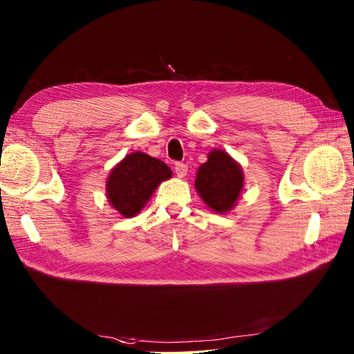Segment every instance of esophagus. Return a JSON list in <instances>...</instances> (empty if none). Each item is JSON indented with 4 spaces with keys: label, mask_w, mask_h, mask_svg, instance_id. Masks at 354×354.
I'll list each match as a JSON object with an SVG mask.
<instances>
[{
    "label": "esophagus",
    "mask_w": 354,
    "mask_h": 354,
    "mask_svg": "<svg viewBox=\"0 0 354 354\" xmlns=\"http://www.w3.org/2000/svg\"><path fill=\"white\" fill-rule=\"evenodd\" d=\"M187 169H189V165L184 164V162H176L175 164V173L179 178H184L187 175Z\"/></svg>",
    "instance_id": "obj_1"
}]
</instances>
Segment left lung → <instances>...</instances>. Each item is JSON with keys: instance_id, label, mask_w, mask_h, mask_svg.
Returning a JSON list of instances; mask_svg holds the SVG:
<instances>
[{"instance_id": "1", "label": "left lung", "mask_w": 354, "mask_h": 354, "mask_svg": "<svg viewBox=\"0 0 354 354\" xmlns=\"http://www.w3.org/2000/svg\"><path fill=\"white\" fill-rule=\"evenodd\" d=\"M194 187L209 208L217 213H227L234 207L242 192L243 173L228 153L213 150L208 161L199 167Z\"/></svg>"}]
</instances>
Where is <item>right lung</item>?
<instances>
[{"label":"right lung","mask_w":354,"mask_h":354,"mask_svg":"<svg viewBox=\"0 0 354 354\" xmlns=\"http://www.w3.org/2000/svg\"><path fill=\"white\" fill-rule=\"evenodd\" d=\"M171 176L169 165L142 152L127 155L108 178L111 205L126 217L135 216L164 179Z\"/></svg>","instance_id":"add662e5"}]
</instances>
